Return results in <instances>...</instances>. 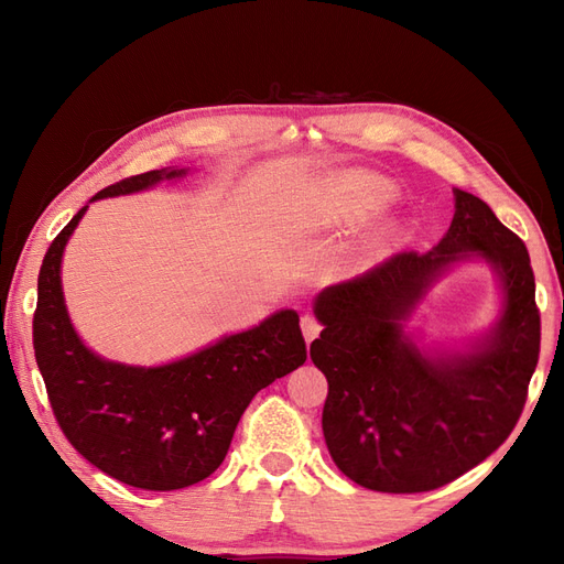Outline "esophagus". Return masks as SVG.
<instances>
[{"mask_svg":"<svg viewBox=\"0 0 564 564\" xmlns=\"http://www.w3.org/2000/svg\"><path fill=\"white\" fill-rule=\"evenodd\" d=\"M301 329H303L305 340H313V338L322 332V322H319L315 315H308V313H305V315L301 317Z\"/></svg>","mask_w":564,"mask_h":564,"instance_id":"obj_1","label":"esophagus"}]
</instances>
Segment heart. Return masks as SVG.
<instances>
[{"label":"heart","instance_id":"1","mask_svg":"<svg viewBox=\"0 0 564 564\" xmlns=\"http://www.w3.org/2000/svg\"><path fill=\"white\" fill-rule=\"evenodd\" d=\"M340 204L338 209L348 216H369L388 207L390 199L395 197L392 185L383 178L369 174H350L338 185Z\"/></svg>","mask_w":564,"mask_h":564}]
</instances>
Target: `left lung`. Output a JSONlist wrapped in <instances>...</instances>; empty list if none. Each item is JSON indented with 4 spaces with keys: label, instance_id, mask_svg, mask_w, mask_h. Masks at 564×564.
Listing matches in <instances>:
<instances>
[{
    "label": "left lung",
    "instance_id": "1",
    "mask_svg": "<svg viewBox=\"0 0 564 564\" xmlns=\"http://www.w3.org/2000/svg\"><path fill=\"white\" fill-rule=\"evenodd\" d=\"M454 197V220L433 251L392 253L315 301L324 329L311 357L329 383L324 440L338 470L373 491H431L482 464L513 433L539 362L541 315L524 242L480 197ZM470 252L500 268L505 317L480 347L433 361L399 319L435 274Z\"/></svg>",
    "mask_w": 564,
    "mask_h": 564
}]
</instances>
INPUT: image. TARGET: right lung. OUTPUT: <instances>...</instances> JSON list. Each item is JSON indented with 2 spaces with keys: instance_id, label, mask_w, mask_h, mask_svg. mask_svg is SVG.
Returning a JSON list of instances; mask_svg holds the SVG:
<instances>
[{
  "instance_id": "1",
  "label": "right lung",
  "mask_w": 564,
  "mask_h": 564,
  "mask_svg": "<svg viewBox=\"0 0 564 564\" xmlns=\"http://www.w3.org/2000/svg\"><path fill=\"white\" fill-rule=\"evenodd\" d=\"M181 174L155 169L112 183L94 199ZM84 212L51 242L37 278L32 346L48 404L67 442L115 480L152 491L191 487L224 464L256 392L305 362L299 315L280 311L172 365L143 369L100 360L75 334L61 289L63 249Z\"/></svg>"
}]
</instances>
